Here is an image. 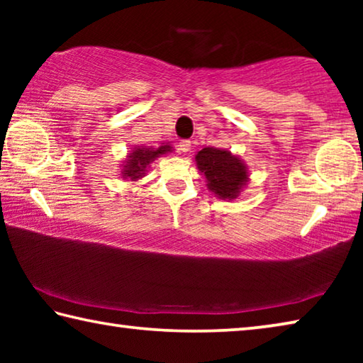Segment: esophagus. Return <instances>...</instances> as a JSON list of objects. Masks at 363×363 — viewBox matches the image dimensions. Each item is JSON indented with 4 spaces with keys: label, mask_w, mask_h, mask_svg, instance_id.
Returning a JSON list of instances; mask_svg holds the SVG:
<instances>
[{
    "label": "esophagus",
    "mask_w": 363,
    "mask_h": 363,
    "mask_svg": "<svg viewBox=\"0 0 363 363\" xmlns=\"http://www.w3.org/2000/svg\"><path fill=\"white\" fill-rule=\"evenodd\" d=\"M190 147H192L190 145V140H181L179 143V150L184 153H187L190 150Z\"/></svg>",
    "instance_id": "obj_1"
}]
</instances>
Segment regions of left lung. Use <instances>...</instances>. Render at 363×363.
<instances>
[{
    "instance_id": "left-lung-1",
    "label": "left lung",
    "mask_w": 363,
    "mask_h": 363,
    "mask_svg": "<svg viewBox=\"0 0 363 363\" xmlns=\"http://www.w3.org/2000/svg\"><path fill=\"white\" fill-rule=\"evenodd\" d=\"M196 168L206 179V187L220 200H235L248 184V167L230 150L205 147L195 155Z\"/></svg>"
}]
</instances>
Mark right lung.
Returning a JSON list of instances; mask_svg holds the SVG:
<instances>
[{"label": "right lung", "instance_id": "right-lung-1", "mask_svg": "<svg viewBox=\"0 0 363 363\" xmlns=\"http://www.w3.org/2000/svg\"><path fill=\"white\" fill-rule=\"evenodd\" d=\"M174 149L169 144H162L160 147H147V145H138L133 147L131 152L128 153L126 158L123 160L121 164V177L123 179L130 181H139L140 177L147 174V169L150 168V163L155 162L158 157L167 155Z\"/></svg>", "mask_w": 363, "mask_h": 363}]
</instances>
